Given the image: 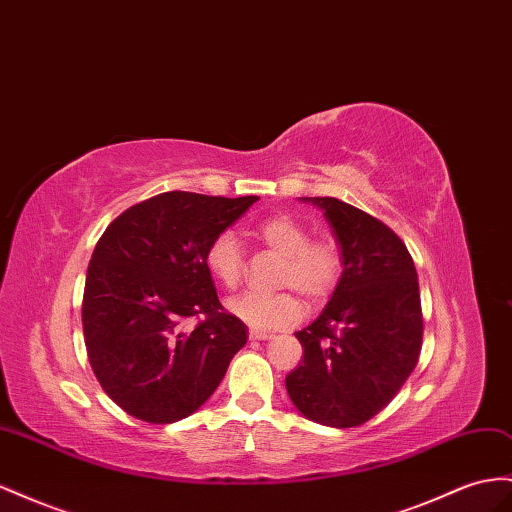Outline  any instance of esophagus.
<instances>
[{"label":"esophagus","mask_w":512,"mask_h":512,"mask_svg":"<svg viewBox=\"0 0 512 512\" xmlns=\"http://www.w3.org/2000/svg\"><path fill=\"white\" fill-rule=\"evenodd\" d=\"M250 338H252V340H271V338H273V334H271V331H258V329H252V331H250Z\"/></svg>","instance_id":"esophagus-1"}]
</instances>
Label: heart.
Masks as SVG:
<instances>
[{"label": "heart", "mask_w": 512, "mask_h": 512, "mask_svg": "<svg viewBox=\"0 0 512 512\" xmlns=\"http://www.w3.org/2000/svg\"><path fill=\"white\" fill-rule=\"evenodd\" d=\"M258 239L282 256L278 286H290L308 303L325 301L336 288L342 256L338 245L329 239H310L308 228L290 215H273L258 226ZM206 269L226 288H234L243 275V250L232 230L219 232L204 252ZM228 310L254 329H284L295 325L303 314L301 299L289 288L278 293L250 290L232 297Z\"/></svg>", "instance_id": "obj_1"}]
</instances>
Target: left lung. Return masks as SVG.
<instances>
[{"mask_svg": "<svg viewBox=\"0 0 512 512\" xmlns=\"http://www.w3.org/2000/svg\"><path fill=\"white\" fill-rule=\"evenodd\" d=\"M301 200L323 211L342 273L319 319L295 334L303 357L286 375V392L308 420L351 428L377 416L418 364V273L379 219L338 198Z\"/></svg>", "mask_w": 512, "mask_h": 512, "instance_id": "1", "label": "left lung"}]
</instances>
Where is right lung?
<instances>
[{
    "label": "right lung",
    "instance_id": "1",
    "mask_svg": "<svg viewBox=\"0 0 512 512\" xmlns=\"http://www.w3.org/2000/svg\"><path fill=\"white\" fill-rule=\"evenodd\" d=\"M260 200L165 191L118 215L96 243L84 288V340L107 396L129 416L172 424L222 383L247 327L224 312L204 252ZM207 319L193 330L189 315Z\"/></svg>",
    "mask_w": 512,
    "mask_h": 512
}]
</instances>
